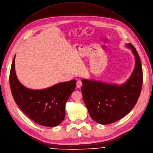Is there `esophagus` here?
Instances as JSON below:
<instances>
[{
	"mask_svg": "<svg viewBox=\"0 0 153 153\" xmlns=\"http://www.w3.org/2000/svg\"><path fill=\"white\" fill-rule=\"evenodd\" d=\"M82 82L81 81H77V82H76V87L78 88H80L82 86Z\"/></svg>",
	"mask_w": 153,
	"mask_h": 153,
	"instance_id": "1",
	"label": "esophagus"
}]
</instances>
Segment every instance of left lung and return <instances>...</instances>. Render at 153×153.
<instances>
[{
    "instance_id": "8db88e82",
    "label": "left lung",
    "mask_w": 153,
    "mask_h": 153,
    "mask_svg": "<svg viewBox=\"0 0 153 153\" xmlns=\"http://www.w3.org/2000/svg\"><path fill=\"white\" fill-rule=\"evenodd\" d=\"M135 58V67L124 83L117 85L82 79L81 91L88 113L97 123L107 125L128 114L140 96L143 82L142 64L135 48L127 43Z\"/></svg>"
}]
</instances>
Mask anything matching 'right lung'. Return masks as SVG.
Instances as JSON below:
<instances>
[{
	"instance_id": "right-lung-1",
	"label": "right lung",
	"mask_w": 153,
	"mask_h": 153,
	"mask_svg": "<svg viewBox=\"0 0 153 153\" xmlns=\"http://www.w3.org/2000/svg\"><path fill=\"white\" fill-rule=\"evenodd\" d=\"M15 57L10 74V84L14 100L22 111L37 124L55 127L65 117V105L74 91L76 81L56 84L47 88L33 90L19 81L15 71Z\"/></svg>"
}]
</instances>
